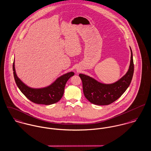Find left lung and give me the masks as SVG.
I'll use <instances>...</instances> for the list:
<instances>
[{"mask_svg":"<svg viewBox=\"0 0 151 151\" xmlns=\"http://www.w3.org/2000/svg\"><path fill=\"white\" fill-rule=\"evenodd\" d=\"M130 62L129 69L120 79L111 84L97 81L93 78L80 73L83 83V90L85 97L91 103L96 105H108L118 99L129 86L134 72L133 53L131 47Z\"/></svg>","mask_w":151,"mask_h":151,"instance_id":"left-lung-1","label":"left lung"}]
</instances>
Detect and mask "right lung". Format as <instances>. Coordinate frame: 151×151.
<instances>
[{"mask_svg":"<svg viewBox=\"0 0 151 151\" xmlns=\"http://www.w3.org/2000/svg\"><path fill=\"white\" fill-rule=\"evenodd\" d=\"M13 73L15 83L23 95L30 101L37 104H54L62 98L67 81L74 75V72H70L65 73L53 82L49 86L43 88H32L25 84L17 76L15 68V59L14 60Z\"/></svg>","mask_w":151,"mask_h":151,"instance_id":"add662e5","label":"right lung"}]
</instances>
